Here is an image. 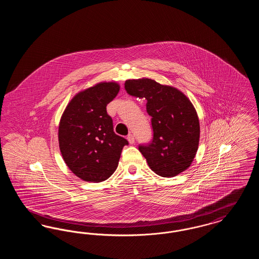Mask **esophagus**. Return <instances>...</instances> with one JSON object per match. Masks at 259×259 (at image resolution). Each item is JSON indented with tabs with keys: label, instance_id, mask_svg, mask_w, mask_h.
<instances>
[{
	"label": "esophagus",
	"instance_id": "obj_1",
	"mask_svg": "<svg viewBox=\"0 0 259 259\" xmlns=\"http://www.w3.org/2000/svg\"><path fill=\"white\" fill-rule=\"evenodd\" d=\"M127 140H128L130 145H133L134 142H135V138H134V136L132 135V134H129V135L127 136Z\"/></svg>",
	"mask_w": 259,
	"mask_h": 259
}]
</instances>
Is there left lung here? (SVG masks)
I'll return each mask as SVG.
<instances>
[{"label":"left lung","instance_id":"obj_1","mask_svg":"<svg viewBox=\"0 0 259 259\" xmlns=\"http://www.w3.org/2000/svg\"><path fill=\"white\" fill-rule=\"evenodd\" d=\"M128 94L147 100L153 139L139 150L149 168L161 177H175L194 160L200 139L197 111L190 100L176 87L143 77L125 81Z\"/></svg>","mask_w":259,"mask_h":259}]
</instances>
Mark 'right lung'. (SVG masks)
I'll use <instances>...</instances> for the list:
<instances>
[{"instance_id":"1","label":"right lung","mask_w":259,"mask_h":259,"mask_svg":"<svg viewBox=\"0 0 259 259\" xmlns=\"http://www.w3.org/2000/svg\"><path fill=\"white\" fill-rule=\"evenodd\" d=\"M120 87L99 82L79 91L67 105L58 128L62 157L74 175L90 183L108 180L116 170L127 140L113 132L107 105Z\"/></svg>"}]
</instances>
